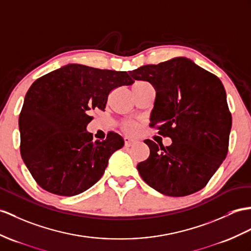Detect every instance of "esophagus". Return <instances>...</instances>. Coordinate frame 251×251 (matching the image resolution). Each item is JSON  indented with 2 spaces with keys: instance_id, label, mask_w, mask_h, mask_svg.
I'll list each match as a JSON object with an SVG mask.
<instances>
[{
  "instance_id": "34e87169",
  "label": "esophagus",
  "mask_w": 251,
  "mask_h": 251,
  "mask_svg": "<svg viewBox=\"0 0 251 251\" xmlns=\"http://www.w3.org/2000/svg\"><path fill=\"white\" fill-rule=\"evenodd\" d=\"M135 143H136L135 139H133L131 137H125V146L126 147H130V146H132L133 144H135Z\"/></svg>"
}]
</instances>
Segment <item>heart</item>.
<instances>
[{
  "label": "heart",
  "instance_id": "heart-1",
  "mask_svg": "<svg viewBox=\"0 0 251 251\" xmlns=\"http://www.w3.org/2000/svg\"><path fill=\"white\" fill-rule=\"evenodd\" d=\"M140 83H144V82H143V81H138V82L134 83V84H140ZM124 127H125V131H126V132H127V133H133L134 131L136 130V125L131 124V122H127V124H126V125L124 126Z\"/></svg>",
  "mask_w": 251,
  "mask_h": 251
}]
</instances>
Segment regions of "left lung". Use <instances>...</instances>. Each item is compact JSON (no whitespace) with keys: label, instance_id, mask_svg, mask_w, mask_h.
I'll return each mask as SVG.
<instances>
[{"label":"left lung","instance_id":"8db88e82","mask_svg":"<svg viewBox=\"0 0 251 251\" xmlns=\"http://www.w3.org/2000/svg\"><path fill=\"white\" fill-rule=\"evenodd\" d=\"M156 95L150 126L158 125L167 147L146 139L150 155L137 165L143 180L166 196L200 191L227 156L232 118L221 79L186 57L129 71Z\"/></svg>","mask_w":251,"mask_h":251}]
</instances>
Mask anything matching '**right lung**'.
<instances>
[{"instance_id":"add662e5","label":"right lung","mask_w":251,"mask_h":251,"mask_svg":"<svg viewBox=\"0 0 251 251\" xmlns=\"http://www.w3.org/2000/svg\"><path fill=\"white\" fill-rule=\"evenodd\" d=\"M126 71L69 64L39 77L26 93L19 116L20 151L38 185L58 196H75L101 179L108 160L125 145L119 134L93 140L86 126L108 94L132 85Z\"/></svg>"}]
</instances>
